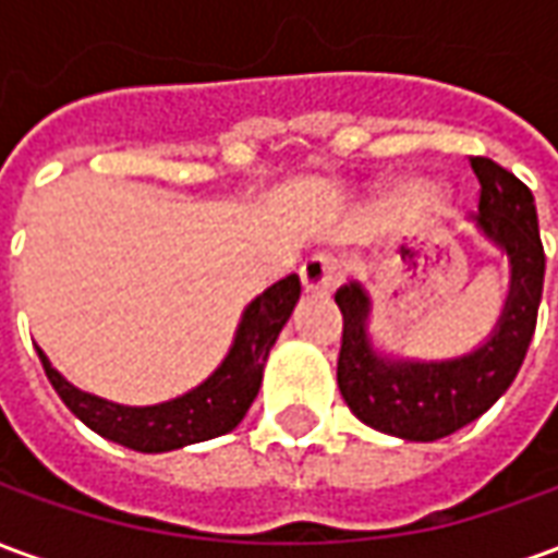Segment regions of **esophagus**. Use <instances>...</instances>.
<instances>
[{"mask_svg": "<svg viewBox=\"0 0 558 558\" xmlns=\"http://www.w3.org/2000/svg\"><path fill=\"white\" fill-rule=\"evenodd\" d=\"M340 280H343V268H340V263L335 256H311L302 266L304 290L314 292V295H328V292L338 287Z\"/></svg>", "mask_w": 558, "mask_h": 558, "instance_id": "obj_1", "label": "esophagus"}]
</instances>
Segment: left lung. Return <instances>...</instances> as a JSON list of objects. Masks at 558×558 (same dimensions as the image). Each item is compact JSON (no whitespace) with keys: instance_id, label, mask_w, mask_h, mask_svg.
Returning <instances> with one entry per match:
<instances>
[{"instance_id":"left-lung-1","label":"left lung","mask_w":558,"mask_h":558,"mask_svg":"<svg viewBox=\"0 0 558 558\" xmlns=\"http://www.w3.org/2000/svg\"><path fill=\"white\" fill-rule=\"evenodd\" d=\"M478 179V223L511 256V292L499 328L478 352L442 364H410L376 359L364 338L367 295L359 283L335 292L343 335L338 355V388L347 407L374 430L410 442L451 436L490 410L514 383L538 323L544 290L535 196L526 184L490 158H469Z\"/></svg>"}]
</instances>
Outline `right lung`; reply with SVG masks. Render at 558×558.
I'll list each match as a JSON object with an SVG mask.
<instances>
[{
    "label": "right lung",
    "mask_w": 558,
    "mask_h": 558,
    "mask_svg": "<svg viewBox=\"0 0 558 558\" xmlns=\"http://www.w3.org/2000/svg\"><path fill=\"white\" fill-rule=\"evenodd\" d=\"M299 292H302L299 275H290L278 280L275 287H268L259 299L247 304L235 343L218 371L199 388L158 407H119V403L92 398L56 374L41 350H38V359L56 395L86 427L101 433L110 442L125 445L131 451L160 454L182 445L223 436L244 418L263 383V364L268 359V350L275 347L280 328L287 326L292 307L299 302Z\"/></svg>",
    "instance_id": "1"
}]
</instances>
